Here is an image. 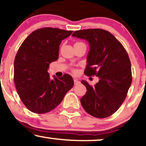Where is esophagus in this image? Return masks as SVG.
<instances>
[{
    "instance_id": "34e87169",
    "label": "esophagus",
    "mask_w": 146,
    "mask_h": 146,
    "mask_svg": "<svg viewBox=\"0 0 146 146\" xmlns=\"http://www.w3.org/2000/svg\"><path fill=\"white\" fill-rule=\"evenodd\" d=\"M80 83V82L78 81V80H77V79H74V84L75 85H77V84H78Z\"/></svg>"
}]
</instances>
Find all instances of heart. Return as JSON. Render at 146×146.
Wrapping results in <instances>:
<instances>
[{
	"label": "heart",
	"instance_id": "b5f03b06",
	"mask_svg": "<svg viewBox=\"0 0 146 146\" xmlns=\"http://www.w3.org/2000/svg\"><path fill=\"white\" fill-rule=\"evenodd\" d=\"M77 43H80V42H77ZM77 43H75V44H77Z\"/></svg>",
	"mask_w": 146,
	"mask_h": 146
}]
</instances>
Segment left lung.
Instances as JSON below:
<instances>
[{
  "label": "left lung",
  "mask_w": 146,
  "mask_h": 146,
  "mask_svg": "<svg viewBox=\"0 0 146 146\" xmlns=\"http://www.w3.org/2000/svg\"><path fill=\"white\" fill-rule=\"evenodd\" d=\"M72 36L88 42L84 74L99 78L94 86L85 80L81 81L87 90L80 100L82 106L92 116L109 117L121 106L131 85V64L128 53L120 42L105 30H79Z\"/></svg>",
  "instance_id": "8db88e82"
}]
</instances>
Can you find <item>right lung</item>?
I'll list each match as a JSON object with an SVG mask.
<instances>
[{"instance_id": "add662e5", "label": "right lung", "mask_w": 146, "mask_h": 146, "mask_svg": "<svg viewBox=\"0 0 146 146\" xmlns=\"http://www.w3.org/2000/svg\"><path fill=\"white\" fill-rule=\"evenodd\" d=\"M73 31L45 27L29 35L18 49L14 60V82L21 101L38 114L53 110L73 88L71 75L51 80L49 64L59 57L60 44Z\"/></svg>"}]
</instances>
